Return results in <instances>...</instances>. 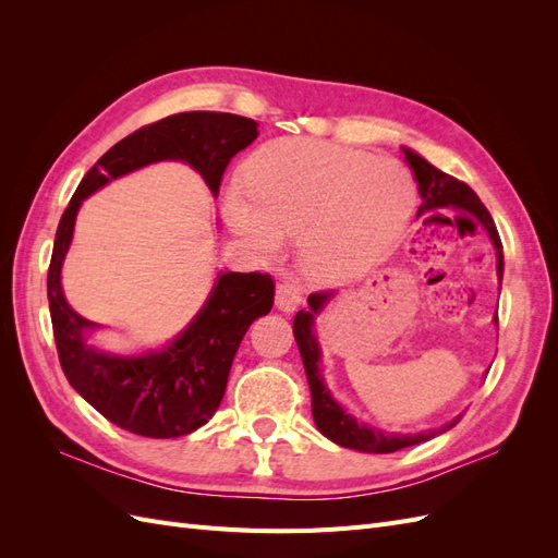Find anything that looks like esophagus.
<instances>
[{"mask_svg": "<svg viewBox=\"0 0 558 558\" xmlns=\"http://www.w3.org/2000/svg\"><path fill=\"white\" fill-rule=\"evenodd\" d=\"M300 302H302V295H300V291L295 289L293 283H279L277 286V291H275V305H277V310L291 314V312H295L300 307Z\"/></svg>", "mask_w": 558, "mask_h": 558, "instance_id": "obj_1", "label": "esophagus"}]
</instances>
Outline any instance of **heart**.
<instances>
[{"label":"heart","mask_w":558,"mask_h":558,"mask_svg":"<svg viewBox=\"0 0 558 558\" xmlns=\"http://www.w3.org/2000/svg\"><path fill=\"white\" fill-rule=\"evenodd\" d=\"M248 190L230 189L223 207L234 234L263 258L298 238L300 272L337 286L381 263L414 211V181L396 160L320 140L265 144L246 170Z\"/></svg>","instance_id":"b5f03b06"}]
</instances>
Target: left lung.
Listing matches in <instances>:
<instances>
[{"mask_svg": "<svg viewBox=\"0 0 558 558\" xmlns=\"http://www.w3.org/2000/svg\"><path fill=\"white\" fill-rule=\"evenodd\" d=\"M402 154L418 183L421 207H418L416 216L435 214L437 209H463V211L475 216L482 223V228L488 232V238H492V242H494L498 279H502V267H505L502 265V244H500L494 218L482 205L477 193L472 191L468 183L445 174L442 170H437V167H433L424 156H418L416 150L402 146ZM332 298H335L332 291L312 293L307 300L310 310H300L293 320V335H295L302 363H305V373H307L310 391H312V416H314V424L320 430V435H326L328 440H332L340 447H347V449H356V451H365V453H391V451H398L404 447L426 442V440H430V437L440 435L459 424V418L463 414H459L456 418L447 421L445 426L433 428V430L388 433V430L375 428L369 424H363V421H359L356 416H351L342 408V404L335 400L324 375H320V369H318L320 347H318L316 332H314L316 314L324 312ZM494 320L498 326V316H494Z\"/></svg>", "mask_w": 558, "mask_h": 558, "instance_id": "1", "label": "left lung"}]
</instances>
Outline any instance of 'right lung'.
<instances>
[{
	"label": "right lung",
	"instance_id": "add662e5",
	"mask_svg": "<svg viewBox=\"0 0 558 558\" xmlns=\"http://www.w3.org/2000/svg\"><path fill=\"white\" fill-rule=\"evenodd\" d=\"M258 137V123L221 111L167 116L113 144L64 209L48 267V307L60 365L76 393L111 424L144 437H181L205 426L223 400L230 367L248 326L272 310L275 283L258 272H218L205 305L172 342L137 356L97 349L88 337L102 326L70 307L62 265L83 199L146 165H191L218 195L230 160Z\"/></svg>",
	"mask_w": 558,
	"mask_h": 558
}]
</instances>
